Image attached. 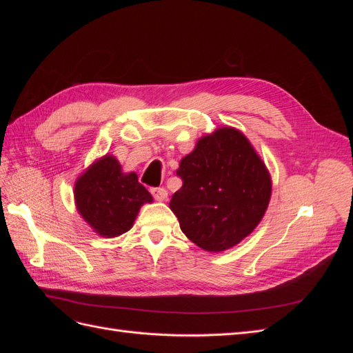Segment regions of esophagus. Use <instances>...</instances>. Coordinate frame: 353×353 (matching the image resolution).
Wrapping results in <instances>:
<instances>
[{
	"instance_id": "1",
	"label": "esophagus",
	"mask_w": 353,
	"mask_h": 353,
	"mask_svg": "<svg viewBox=\"0 0 353 353\" xmlns=\"http://www.w3.org/2000/svg\"><path fill=\"white\" fill-rule=\"evenodd\" d=\"M150 191L157 201H163L168 199V191L163 187H153Z\"/></svg>"
}]
</instances>
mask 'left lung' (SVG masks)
<instances>
[{"label":"left lung","mask_w":353,"mask_h":353,"mask_svg":"<svg viewBox=\"0 0 353 353\" xmlns=\"http://www.w3.org/2000/svg\"><path fill=\"white\" fill-rule=\"evenodd\" d=\"M176 175L183 187L169 208L185 236L208 252L239 244L268 208V170L248 138L234 128L203 137L193 153L181 160Z\"/></svg>","instance_id":"8db88e82"}]
</instances>
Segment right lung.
<instances>
[{"mask_svg": "<svg viewBox=\"0 0 353 353\" xmlns=\"http://www.w3.org/2000/svg\"><path fill=\"white\" fill-rule=\"evenodd\" d=\"M74 200L82 218L103 237H116L132 227L141 205L153 201L138 176L122 174L113 156H104L74 185Z\"/></svg>", "mask_w": 353, "mask_h": 353, "instance_id": "add662e5", "label": "right lung"}]
</instances>
